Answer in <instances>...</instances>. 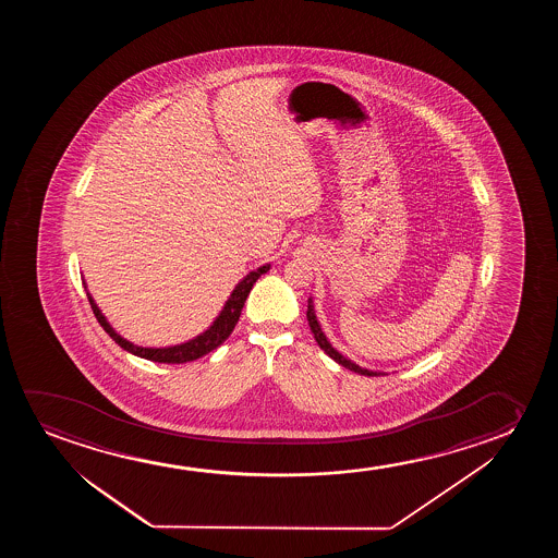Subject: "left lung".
Masks as SVG:
<instances>
[{
	"mask_svg": "<svg viewBox=\"0 0 558 558\" xmlns=\"http://www.w3.org/2000/svg\"><path fill=\"white\" fill-rule=\"evenodd\" d=\"M306 320H308V326H311V331L314 333V339H316V343L320 344L322 351L328 354L329 359L336 360L337 364H341V366L347 367V369H351V372H356L360 375H367V377H374V375H385L381 372H372V369H366V367L359 366V364H354L352 360L344 359L341 352L336 351L331 343L328 341V337L324 336V331L320 328V322L316 320V314H314V305L313 299H308V308H306Z\"/></svg>",
	"mask_w": 558,
	"mask_h": 558,
	"instance_id": "1",
	"label": "left lung"
}]
</instances>
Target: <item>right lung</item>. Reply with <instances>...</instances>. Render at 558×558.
Wrapping results in <instances>:
<instances>
[{"mask_svg": "<svg viewBox=\"0 0 558 558\" xmlns=\"http://www.w3.org/2000/svg\"><path fill=\"white\" fill-rule=\"evenodd\" d=\"M270 265H263L257 270H252L250 275L245 276L242 282L238 283L234 291L230 293L229 301L222 306L221 314L215 318L214 324L199 333L198 337H194L186 343L175 344V347H166V349H148V347H137V344L130 343L128 339H123L120 333H116V329L108 324L105 314L100 313L99 306L93 301L92 293L87 291V299H89V305H92L93 314L95 318L99 320L102 329L107 331L108 336L114 339L116 343L122 347L123 351L131 352L135 356L141 359L153 360V362H160V364H184V362H192V360L202 359L206 356L207 352L215 351L219 344H222L225 339H229L232 329L238 324V318L242 314L244 308L245 299L252 291L253 283L259 280L260 275L267 272Z\"/></svg>", "mask_w": 558, "mask_h": 558, "instance_id": "1", "label": "right lung"}]
</instances>
